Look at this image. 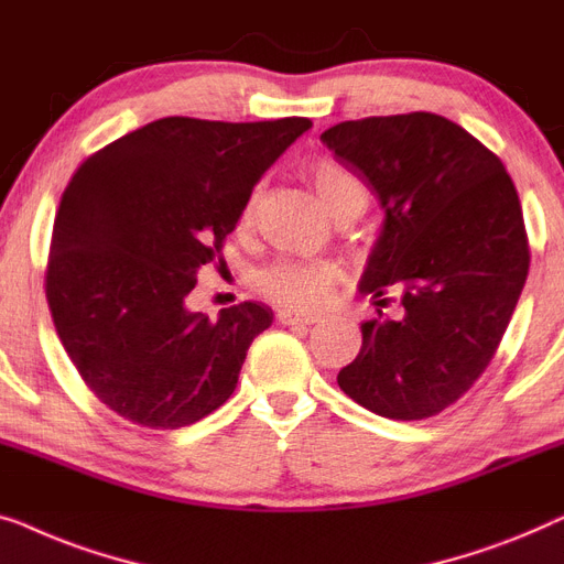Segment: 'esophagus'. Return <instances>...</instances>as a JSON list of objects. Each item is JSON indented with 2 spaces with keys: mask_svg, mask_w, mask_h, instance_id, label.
Returning a JSON list of instances; mask_svg holds the SVG:
<instances>
[{
  "mask_svg": "<svg viewBox=\"0 0 564 564\" xmlns=\"http://www.w3.org/2000/svg\"><path fill=\"white\" fill-rule=\"evenodd\" d=\"M275 319L281 324H316L319 322V316L296 312V308H279V312H275Z\"/></svg>",
  "mask_w": 564,
  "mask_h": 564,
  "instance_id": "esophagus-1",
  "label": "esophagus"
}]
</instances>
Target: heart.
<instances>
[{
    "label": "heart",
    "instance_id": "obj_1",
    "mask_svg": "<svg viewBox=\"0 0 564 564\" xmlns=\"http://www.w3.org/2000/svg\"><path fill=\"white\" fill-rule=\"evenodd\" d=\"M304 176L314 192L319 194L324 206L339 217V214H358L368 192L362 181L329 158H314L304 165ZM258 192L248 196L240 212V227H250L256 219ZM339 281V268L329 260H273L258 273L256 285L268 301L283 308H299V312H314L327 304L332 289Z\"/></svg>",
    "mask_w": 564,
    "mask_h": 564
}]
</instances>
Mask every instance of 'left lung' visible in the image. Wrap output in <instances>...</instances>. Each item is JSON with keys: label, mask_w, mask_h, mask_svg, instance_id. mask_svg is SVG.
<instances>
[{"label": "left lung", "mask_w": 564, "mask_h": 564, "mask_svg": "<svg viewBox=\"0 0 564 564\" xmlns=\"http://www.w3.org/2000/svg\"><path fill=\"white\" fill-rule=\"evenodd\" d=\"M322 142L386 214L360 293L378 306L399 296V314L362 324L337 383L378 416L440 414L494 360L527 283L517 186L501 158L432 112L339 122Z\"/></svg>", "instance_id": "obj_1"}]
</instances>
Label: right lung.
Returning a JSON list of instances; mask_svg holds the SVG:
<instances>
[{
	"label": "right lung",
	"mask_w": 564,
	"mask_h": 564,
	"mask_svg": "<svg viewBox=\"0 0 564 564\" xmlns=\"http://www.w3.org/2000/svg\"><path fill=\"white\" fill-rule=\"evenodd\" d=\"M312 120L163 117L78 165L53 221L45 296L55 332L97 399L132 424L178 430L217 411L268 306L212 322L186 306L219 260L252 186Z\"/></svg>",
	"instance_id": "right-lung-1"
}]
</instances>
